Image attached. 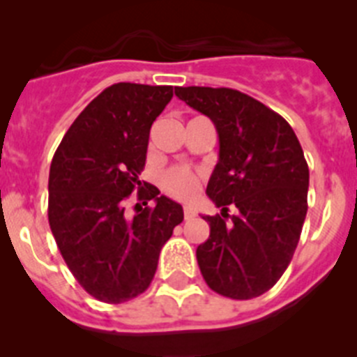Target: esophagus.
Returning <instances> with one entry per match:
<instances>
[{
    "instance_id": "esophagus-1",
    "label": "esophagus",
    "mask_w": 357,
    "mask_h": 357,
    "mask_svg": "<svg viewBox=\"0 0 357 357\" xmlns=\"http://www.w3.org/2000/svg\"><path fill=\"white\" fill-rule=\"evenodd\" d=\"M195 216H197V211H195L191 206H185L184 207V218H185V220H193Z\"/></svg>"
}]
</instances>
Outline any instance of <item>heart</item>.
I'll use <instances>...</instances> for the list:
<instances>
[{"mask_svg":"<svg viewBox=\"0 0 357 357\" xmlns=\"http://www.w3.org/2000/svg\"><path fill=\"white\" fill-rule=\"evenodd\" d=\"M202 175L185 166H175L164 172L160 176V185L169 197L176 200H191L198 193Z\"/></svg>","mask_w":357,"mask_h":357,"instance_id":"heart-1","label":"heart"}]
</instances>
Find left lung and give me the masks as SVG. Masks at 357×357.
<instances>
[{"instance_id":"left-lung-1","label":"left lung","mask_w":357,"mask_h":357,"mask_svg":"<svg viewBox=\"0 0 357 357\" xmlns=\"http://www.w3.org/2000/svg\"><path fill=\"white\" fill-rule=\"evenodd\" d=\"M178 100L206 114L220 137L207 197L222 214L197 261L207 286L236 301L263 295L291 261L307 213L309 168L282 116L229 87H176ZM238 213L228 214V207Z\"/></svg>"}]
</instances>
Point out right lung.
Instances as JSON below:
<instances>
[{"instance_id":"add662e5","label":"right lung","mask_w":357,"mask_h":357,"mask_svg":"<svg viewBox=\"0 0 357 357\" xmlns=\"http://www.w3.org/2000/svg\"><path fill=\"white\" fill-rule=\"evenodd\" d=\"M172 98V85H110L73 121L53 155L50 229L78 284L107 304L146 291L160 248L184 220L181 204L139 181L151 123ZM135 188L145 207L136 204L128 218L124 200Z\"/></svg>"}]
</instances>
